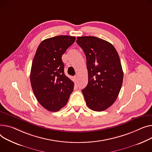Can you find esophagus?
<instances>
[{"label":"esophagus","instance_id":"obj_1","mask_svg":"<svg viewBox=\"0 0 152 152\" xmlns=\"http://www.w3.org/2000/svg\"><path fill=\"white\" fill-rule=\"evenodd\" d=\"M74 79H75V82H77V76H75L74 77Z\"/></svg>","mask_w":152,"mask_h":152}]
</instances>
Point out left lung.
<instances>
[{"label":"left lung","instance_id":"left-lung-1","mask_svg":"<svg viewBox=\"0 0 152 152\" xmlns=\"http://www.w3.org/2000/svg\"><path fill=\"white\" fill-rule=\"evenodd\" d=\"M86 56L88 84L82 90L87 106L103 111L112 106L122 87L124 73L114 46L93 36L77 37Z\"/></svg>","mask_w":152,"mask_h":152}]
</instances>
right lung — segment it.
<instances>
[{
  "instance_id": "1",
  "label": "right lung",
  "mask_w": 152,
  "mask_h": 152,
  "mask_svg": "<svg viewBox=\"0 0 152 152\" xmlns=\"http://www.w3.org/2000/svg\"><path fill=\"white\" fill-rule=\"evenodd\" d=\"M75 37L58 35L46 39L38 46L30 71V83L38 102L56 112L67 103L74 83L64 73L62 56L75 41Z\"/></svg>"
}]
</instances>
